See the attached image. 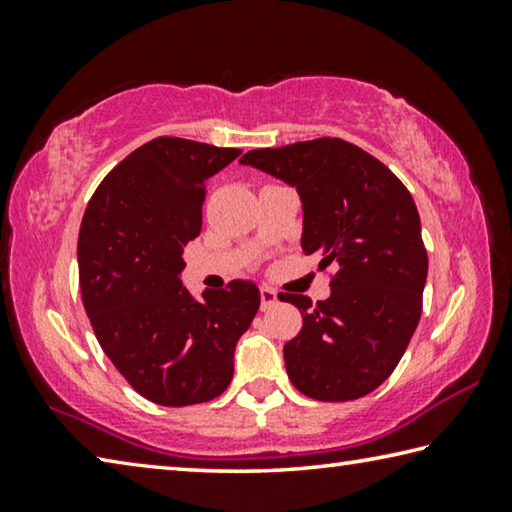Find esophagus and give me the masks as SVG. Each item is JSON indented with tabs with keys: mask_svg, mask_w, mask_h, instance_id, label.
Masks as SVG:
<instances>
[{
	"mask_svg": "<svg viewBox=\"0 0 512 512\" xmlns=\"http://www.w3.org/2000/svg\"><path fill=\"white\" fill-rule=\"evenodd\" d=\"M259 296H262V311H268V309H273L275 305H277V302H280V300H277V293L273 291V289H262V291H259Z\"/></svg>",
	"mask_w": 512,
	"mask_h": 512,
	"instance_id": "1",
	"label": "esophagus"
}]
</instances>
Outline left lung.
Masks as SVG:
<instances>
[{"instance_id": "obj_1", "label": "left lung", "mask_w": 512, "mask_h": 512, "mask_svg": "<svg viewBox=\"0 0 512 512\" xmlns=\"http://www.w3.org/2000/svg\"><path fill=\"white\" fill-rule=\"evenodd\" d=\"M241 164L293 187L302 203V250L334 266L332 293L296 305L302 329L284 345L291 384L320 402H348L391 377L422 314L427 250L420 214L395 173L336 137L248 151Z\"/></svg>"}]
</instances>
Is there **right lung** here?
Segmentation results:
<instances>
[{"label": "right lung", "instance_id": "right-lung-1", "mask_svg": "<svg viewBox=\"0 0 512 512\" xmlns=\"http://www.w3.org/2000/svg\"><path fill=\"white\" fill-rule=\"evenodd\" d=\"M239 149L158 137L112 169L79 232L83 305L99 345L137 393L162 406L210 402L230 386L259 289L183 287L187 241L201 235L205 183Z\"/></svg>", "mask_w": 512, "mask_h": 512}]
</instances>
